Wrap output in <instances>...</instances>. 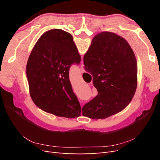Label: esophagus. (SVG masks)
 Instances as JSON below:
<instances>
[{"label": "esophagus", "mask_w": 160, "mask_h": 160, "mask_svg": "<svg viewBox=\"0 0 160 160\" xmlns=\"http://www.w3.org/2000/svg\"><path fill=\"white\" fill-rule=\"evenodd\" d=\"M83 66H84L83 64L82 63L81 65V68H80V71H81V72H83L85 71V70H84V67H83Z\"/></svg>", "instance_id": "obj_1"}]
</instances>
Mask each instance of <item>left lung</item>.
Returning <instances> with one entry per match:
<instances>
[{
  "instance_id": "left-lung-1",
  "label": "left lung",
  "mask_w": 160,
  "mask_h": 160,
  "mask_svg": "<svg viewBox=\"0 0 160 160\" xmlns=\"http://www.w3.org/2000/svg\"><path fill=\"white\" fill-rule=\"evenodd\" d=\"M80 61L70 33L54 28L42 34L33 47L26 67L31 98L38 108L58 117L81 116V106L69 77L71 65Z\"/></svg>"
}]
</instances>
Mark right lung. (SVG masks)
<instances>
[{
    "instance_id": "obj_1",
    "label": "right lung",
    "mask_w": 160,
    "mask_h": 160,
    "mask_svg": "<svg viewBox=\"0 0 160 160\" xmlns=\"http://www.w3.org/2000/svg\"><path fill=\"white\" fill-rule=\"evenodd\" d=\"M83 62L98 95L83 106V115L105 119L123 110L138 84L137 61L128 41L113 32H100L92 40Z\"/></svg>"
}]
</instances>
